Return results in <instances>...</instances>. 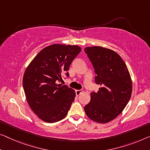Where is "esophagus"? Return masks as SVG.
Listing matches in <instances>:
<instances>
[{"label":"esophagus","mask_w":150,"mask_h":150,"mask_svg":"<svg viewBox=\"0 0 150 150\" xmlns=\"http://www.w3.org/2000/svg\"><path fill=\"white\" fill-rule=\"evenodd\" d=\"M83 92V90H79V89H78V90H76L75 91V93H76V95L77 96H79L80 94H81V93H82Z\"/></svg>","instance_id":"obj_1"}]
</instances>
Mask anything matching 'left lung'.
Instances as JSON below:
<instances>
[{"label":"left lung","instance_id":"left-lung-1","mask_svg":"<svg viewBox=\"0 0 150 150\" xmlns=\"http://www.w3.org/2000/svg\"><path fill=\"white\" fill-rule=\"evenodd\" d=\"M85 52L94 68L96 83L101 86L91 92V100L84 107L89 118L106 123L117 117L128 104L132 93V80L120 55L101 46L86 47Z\"/></svg>","mask_w":150,"mask_h":150}]
</instances>
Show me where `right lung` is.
<instances>
[{"label":"right lung","mask_w":150,"mask_h":150,"mask_svg":"<svg viewBox=\"0 0 150 150\" xmlns=\"http://www.w3.org/2000/svg\"><path fill=\"white\" fill-rule=\"evenodd\" d=\"M81 51L79 46L54 44L40 50L27 67L23 78L26 100L43 121L55 122L67 115L75 91L57 81L69 70L73 60Z\"/></svg>","instance_id":"right-lung-1"}]
</instances>
